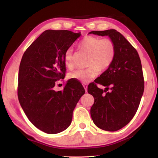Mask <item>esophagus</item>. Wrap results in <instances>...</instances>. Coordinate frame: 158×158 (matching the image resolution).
I'll list each match as a JSON object with an SVG mask.
<instances>
[{
    "label": "esophagus",
    "instance_id": "esophagus-1",
    "mask_svg": "<svg viewBox=\"0 0 158 158\" xmlns=\"http://www.w3.org/2000/svg\"><path fill=\"white\" fill-rule=\"evenodd\" d=\"M82 85L84 86V88H85V91L87 92V85H86V84H83Z\"/></svg>",
    "mask_w": 158,
    "mask_h": 158
}]
</instances>
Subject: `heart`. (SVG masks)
Listing matches in <instances>:
<instances>
[{
    "instance_id": "1",
    "label": "heart",
    "mask_w": 158,
    "mask_h": 158,
    "mask_svg": "<svg viewBox=\"0 0 158 158\" xmlns=\"http://www.w3.org/2000/svg\"><path fill=\"white\" fill-rule=\"evenodd\" d=\"M82 51L89 53L88 66L86 69H78L69 74L71 78L76 79L84 83L91 81L99 73V70L105 71L113 62L116 53L114 41L108 38H101L93 35L84 37L79 44ZM66 66L72 69L74 65L73 51L68 49L64 56Z\"/></svg>"
}]
</instances>
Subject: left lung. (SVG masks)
<instances>
[{"instance_id": "8db88e82", "label": "left lung", "mask_w": 158, "mask_h": 158, "mask_svg": "<svg viewBox=\"0 0 158 158\" xmlns=\"http://www.w3.org/2000/svg\"><path fill=\"white\" fill-rule=\"evenodd\" d=\"M90 33L108 35L116 47L111 65L88 86V93L95 99L91 116L99 128L117 131L130 123L139 106L144 87L141 61L136 50L119 32L110 29ZM97 83L106 86L105 90L98 88Z\"/></svg>"}]
</instances>
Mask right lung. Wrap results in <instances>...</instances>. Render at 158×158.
Here are the masks:
<instances>
[{"mask_svg": "<svg viewBox=\"0 0 158 158\" xmlns=\"http://www.w3.org/2000/svg\"><path fill=\"white\" fill-rule=\"evenodd\" d=\"M67 30H47L22 56L18 73V97L28 119L47 134L61 132L72 123L73 111L85 90L69 80L63 91L54 87L65 76L64 56L80 36Z\"/></svg>", "mask_w": 158, "mask_h": 158, "instance_id": "1", "label": "right lung"}]
</instances>
